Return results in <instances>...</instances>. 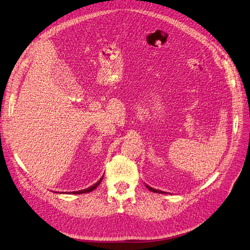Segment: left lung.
Listing matches in <instances>:
<instances>
[{
  "instance_id": "8db88e82",
  "label": "left lung",
  "mask_w": 250,
  "mask_h": 250,
  "mask_svg": "<svg viewBox=\"0 0 250 250\" xmlns=\"http://www.w3.org/2000/svg\"><path fill=\"white\" fill-rule=\"evenodd\" d=\"M146 187H147V189L148 190H150V191H152V192H154V193H161V194H164L165 192H162V191H159V190H156V189H154V188H151L150 186H148V185H146Z\"/></svg>"
}]
</instances>
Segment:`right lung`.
Wrapping results in <instances>:
<instances>
[{
    "mask_svg": "<svg viewBox=\"0 0 250 250\" xmlns=\"http://www.w3.org/2000/svg\"><path fill=\"white\" fill-rule=\"evenodd\" d=\"M103 180V177L97 182L96 184H94L93 186H91V187H89V188H86V189H83V190H80V191H77V192H71V193H73V194H83V193H88V192H92L93 190H95L97 187H98L99 185H100V183H101V181Z\"/></svg>",
    "mask_w": 250,
    "mask_h": 250,
    "instance_id": "1",
    "label": "right lung"
}]
</instances>
